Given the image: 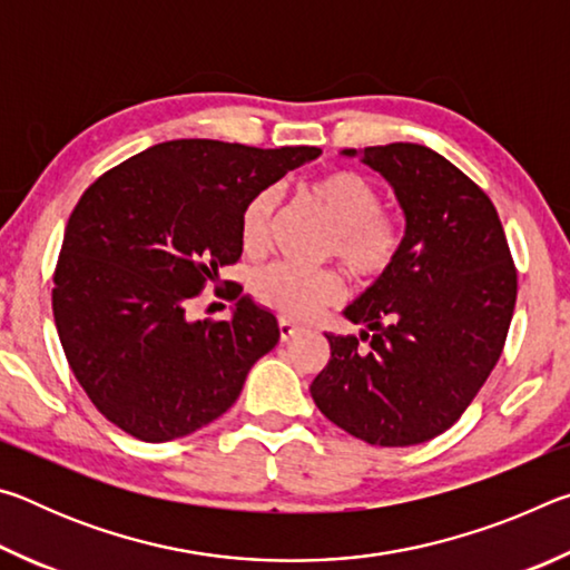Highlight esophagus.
Instances as JSON below:
<instances>
[{
  "instance_id": "34e87169",
  "label": "esophagus",
  "mask_w": 570,
  "mask_h": 570,
  "mask_svg": "<svg viewBox=\"0 0 570 570\" xmlns=\"http://www.w3.org/2000/svg\"><path fill=\"white\" fill-rule=\"evenodd\" d=\"M298 334V326L296 324H292V322H286V320H282L278 322V336H282V342H288V340H294V336Z\"/></svg>"
}]
</instances>
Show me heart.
Returning <instances> with one entry per match:
<instances>
[{"label": "heart", "mask_w": 570, "mask_h": 570, "mask_svg": "<svg viewBox=\"0 0 570 570\" xmlns=\"http://www.w3.org/2000/svg\"><path fill=\"white\" fill-rule=\"evenodd\" d=\"M306 198L324 210L334 226L330 256L356 282H374L387 274L402 248V226L392 210L382 208V193L354 170H330L304 186ZM276 210V193H254L240 210V246L258 254L268 244ZM256 302L286 322H304L340 302L342 284L332 272H306L292 264L264 266L250 278Z\"/></svg>", "instance_id": "b5f03b06"}]
</instances>
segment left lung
<instances>
[{"instance_id": "1", "label": "left lung", "mask_w": 570, "mask_h": 570, "mask_svg": "<svg viewBox=\"0 0 570 570\" xmlns=\"http://www.w3.org/2000/svg\"><path fill=\"white\" fill-rule=\"evenodd\" d=\"M360 160L392 183L407 228L397 262L344 312L366 332L326 334L312 397L370 445H420L460 420L498 364L518 272L493 200L440 153L390 142Z\"/></svg>"}]
</instances>
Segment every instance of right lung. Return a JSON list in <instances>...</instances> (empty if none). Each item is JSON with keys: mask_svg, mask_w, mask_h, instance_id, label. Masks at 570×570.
I'll return each instance as SVG.
<instances>
[{"mask_svg": "<svg viewBox=\"0 0 570 570\" xmlns=\"http://www.w3.org/2000/svg\"><path fill=\"white\" fill-rule=\"evenodd\" d=\"M320 153L168 140L82 193L55 266L52 314L102 417L142 442H168L238 400L250 366L278 342L276 316L238 286L226 292L236 302L226 322H193L188 306L240 258L246 200Z\"/></svg>", "mask_w": 570, "mask_h": 570, "instance_id": "add662e5", "label": "right lung"}]
</instances>
